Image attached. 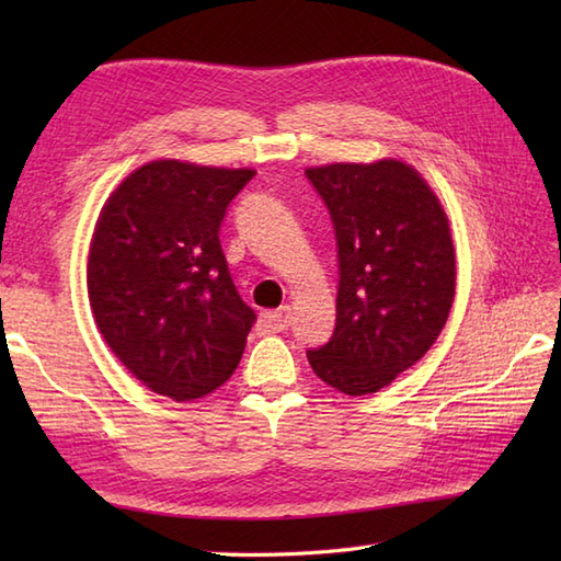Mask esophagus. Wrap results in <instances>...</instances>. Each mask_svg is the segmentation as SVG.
Here are the masks:
<instances>
[{"mask_svg": "<svg viewBox=\"0 0 561 561\" xmlns=\"http://www.w3.org/2000/svg\"><path fill=\"white\" fill-rule=\"evenodd\" d=\"M291 325V308L282 306L277 311L260 313V328L265 332H282Z\"/></svg>", "mask_w": 561, "mask_h": 561, "instance_id": "esophagus-1", "label": "esophagus"}]
</instances>
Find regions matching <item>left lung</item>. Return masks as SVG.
<instances>
[{
  "mask_svg": "<svg viewBox=\"0 0 561 561\" xmlns=\"http://www.w3.org/2000/svg\"><path fill=\"white\" fill-rule=\"evenodd\" d=\"M337 241V320L308 350L320 380L344 396L390 386L436 342L456 294V250L438 197L412 165L306 169Z\"/></svg>",
  "mask_w": 561,
  "mask_h": 561,
  "instance_id": "8db88e82",
  "label": "left lung"
}]
</instances>
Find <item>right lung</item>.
I'll list each match as a JSON object with an SVG mask.
<instances>
[{
  "instance_id": "right-lung-1",
  "label": "right lung",
  "mask_w": 561,
  "mask_h": 561,
  "mask_svg": "<svg viewBox=\"0 0 561 561\" xmlns=\"http://www.w3.org/2000/svg\"><path fill=\"white\" fill-rule=\"evenodd\" d=\"M255 171L145 163L105 202L89 248V301L103 340L149 390L197 400L236 371L255 311L219 243Z\"/></svg>"
}]
</instances>
